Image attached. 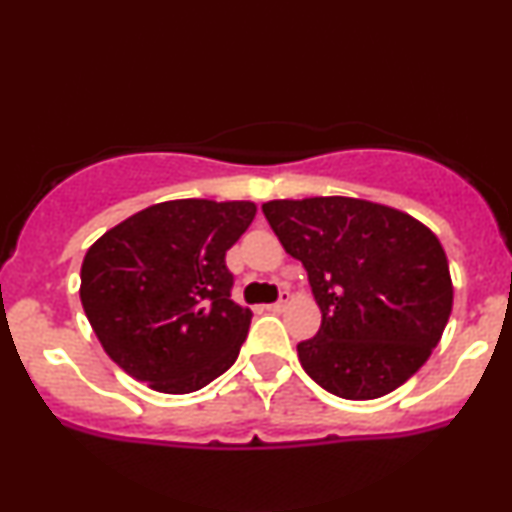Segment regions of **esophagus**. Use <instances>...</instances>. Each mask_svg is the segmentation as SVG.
I'll return each mask as SVG.
<instances>
[{
    "label": "esophagus",
    "instance_id": "34e87169",
    "mask_svg": "<svg viewBox=\"0 0 512 512\" xmlns=\"http://www.w3.org/2000/svg\"><path fill=\"white\" fill-rule=\"evenodd\" d=\"M289 301H291V293H289V291H281V293H279V301L269 303L267 310H274V313H279V310L286 308V303H289Z\"/></svg>",
    "mask_w": 512,
    "mask_h": 512
}]
</instances>
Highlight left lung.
Instances as JSON below:
<instances>
[{
	"instance_id": "left-lung-1",
	"label": "left lung",
	"mask_w": 512,
	"mask_h": 512,
	"mask_svg": "<svg viewBox=\"0 0 512 512\" xmlns=\"http://www.w3.org/2000/svg\"><path fill=\"white\" fill-rule=\"evenodd\" d=\"M303 262L322 325L298 358L322 390L375 399L407 383L436 349L452 310L443 245L402 211L351 197L262 204Z\"/></svg>"
}]
</instances>
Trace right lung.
I'll return each instance as SVG.
<instances>
[{"instance_id": "add662e5", "label": "right lung", "mask_w": 512, "mask_h": 512, "mask_svg": "<svg viewBox=\"0 0 512 512\" xmlns=\"http://www.w3.org/2000/svg\"><path fill=\"white\" fill-rule=\"evenodd\" d=\"M255 211L252 202H161L88 248L81 305L105 354L127 375L187 395L236 363L252 313L231 298L226 250Z\"/></svg>"}]
</instances>
